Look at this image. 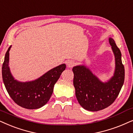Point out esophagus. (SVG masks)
Listing matches in <instances>:
<instances>
[{
	"instance_id": "obj_1",
	"label": "esophagus",
	"mask_w": 133,
	"mask_h": 133,
	"mask_svg": "<svg viewBox=\"0 0 133 133\" xmlns=\"http://www.w3.org/2000/svg\"><path fill=\"white\" fill-rule=\"evenodd\" d=\"M75 62L73 61V60H69L67 62V66L68 68H72V67L75 66Z\"/></svg>"
}]
</instances>
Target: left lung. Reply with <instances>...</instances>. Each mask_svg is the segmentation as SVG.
Segmentation results:
<instances>
[{"mask_svg":"<svg viewBox=\"0 0 133 133\" xmlns=\"http://www.w3.org/2000/svg\"><path fill=\"white\" fill-rule=\"evenodd\" d=\"M115 56L113 76L107 82L101 81L92 71L84 65L73 68V84L79 104L87 111H98L112 104L120 92L125 79V68L122 54L112 38H109Z\"/></svg>","mask_w":133,"mask_h":133,"instance_id":"8db88e82","label":"left lung"}]
</instances>
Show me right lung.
Instances as JSON below:
<instances>
[{"label": "right lung", "mask_w": 133, "mask_h": 133, "mask_svg": "<svg viewBox=\"0 0 133 133\" xmlns=\"http://www.w3.org/2000/svg\"><path fill=\"white\" fill-rule=\"evenodd\" d=\"M11 47L6 51L2 69L6 91L12 99L21 107L28 109L40 108L49 100L55 84L66 68V65H58L34 81H18L14 78L10 70L9 51Z\"/></svg>", "instance_id": "1"}]
</instances>
